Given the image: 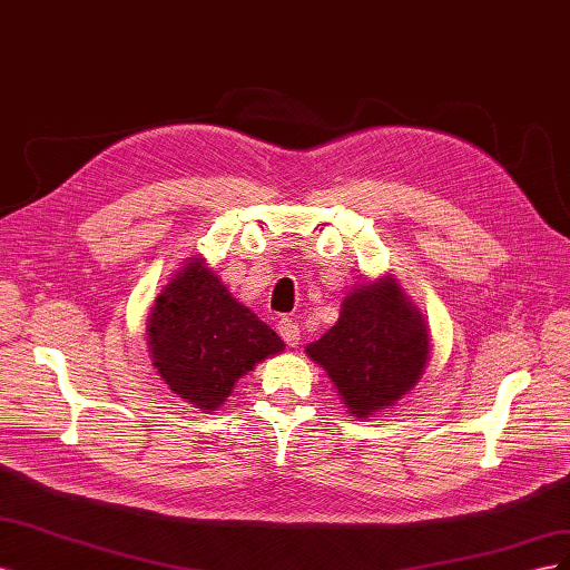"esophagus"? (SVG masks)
I'll list each match as a JSON object with an SVG mask.
<instances>
[{
    "instance_id": "esophagus-1",
    "label": "esophagus",
    "mask_w": 570,
    "mask_h": 570,
    "mask_svg": "<svg viewBox=\"0 0 570 570\" xmlns=\"http://www.w3.org/2000/svg\"><path fill=\"white\" fill-rule=\"evenodd\" d=\"M278 335L289 344V347H297L299 340H302V331L299 325L292 321V318H281L278 321Z\"/></svg>"
}]
</instances>
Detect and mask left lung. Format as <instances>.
Returning <instances> with one entry per match:
<instances>
[{
  "mask_svg": "<svg viewBox=\"0 0 570 570\" xmlns=\"http://www.w3.org/2000/svg\"><path fill=\"white\" fill-rule=\"evenodd\" d=\"M306 356L331 377L354 419H373L406 396L430 361V327L421 308L383 273L354 285L340 304V318Z\"/></svg>",
  "mask_w": 570,
  "mask_h": 570,
  "instance_id": "1",
  "label": "left lung"
}]
</instances>
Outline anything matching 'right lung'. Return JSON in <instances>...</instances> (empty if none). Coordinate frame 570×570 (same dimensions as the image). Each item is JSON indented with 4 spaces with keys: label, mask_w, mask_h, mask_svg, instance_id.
Masks as SVG:
<instances>
[{
    "label": "right lung",
    "mask_w": 570,
    "mask_h": 570,
    "mask_svg": "<svg viewBox=\"0 0 570 570\" xmlns=\"http://www.w3.org/2000/svg\"><path fill=\"white\" fill-rule=\"evenodd\" d=\"M151 366L168 390L202 413L228 402L237 381L285 342L233 292L202 256H187L147 314Z\"/></svg>",
    "instance_id": "add662e5"
}]
</instances>
